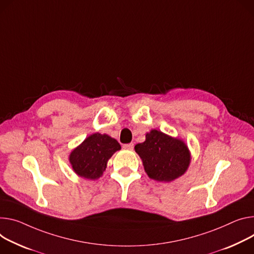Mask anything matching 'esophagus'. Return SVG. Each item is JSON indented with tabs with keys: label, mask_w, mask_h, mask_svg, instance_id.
Instances as JSON below:
<instances>
[{
	"label": "esophagus",
	"mask_w": 254,
	"mask_h": 254,
	"mask_svg": "<svg viewBox=\"0 0 254 254\" xmlns=\"http://www.w3.org/2000/svg\"><path fill=\"white\" fill-rule=\"evenodd\" d=\"M123 148H124L125 150H132V149H133V144H132V143L125 144V145H123Z\"/></svg>",
	"instance_id": "esophagus-1"
}]
</instances>
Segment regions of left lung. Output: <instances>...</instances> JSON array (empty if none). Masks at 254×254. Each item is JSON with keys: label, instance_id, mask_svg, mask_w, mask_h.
Listing matches in <instances>:
<instances>
[{"label": "left lung", "instance_id": "8db88e82", "mask_svg": "<svg viewBox=\"0 0 254 254\" xmlns=\"http://www.w3.org/2000/svg\"><path fill=\"white\" fill-rule=\"evenodd\" d=\"M143 160L145 171L157 181H171L187 171L190 151L182 141L156 129L146 134V141L134 147Z\"/></svg>", "mask_w": 254, "mask_h": 254}]
</instances>
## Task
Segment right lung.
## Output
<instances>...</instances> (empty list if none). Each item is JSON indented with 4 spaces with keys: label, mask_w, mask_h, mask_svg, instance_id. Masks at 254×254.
<instances>
[{
    "label": "right lung",
    "mask_w": 254,
    "mask_h": 254,
    "mask_svg": "<svg viewBox=\"0 0 254 254\" xmlns=\"http://www.w3.org/2000/svg\"><path fill=\"white\" fill-rule=\"evenodd\" d=\"M121 150L117 140L107 134L93 133L70 155L74 171L88 179H96L105 171L108 159L114 152Z\"/></svg>",
    "instance_id": "obj_1"
}]
</instances>
